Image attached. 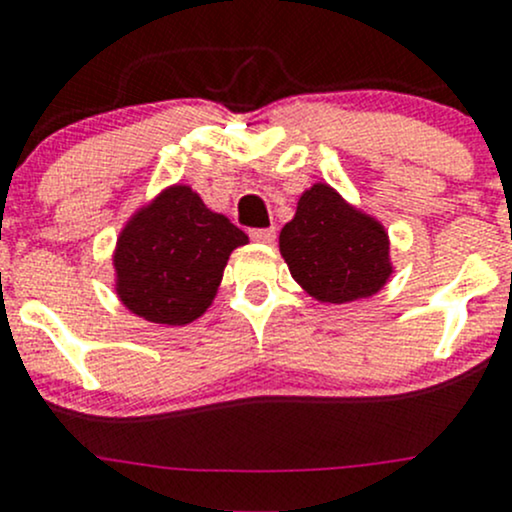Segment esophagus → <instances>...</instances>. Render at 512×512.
<instances>
[{"label":"esophagus","instance_id":"esophagus-1","mask_svg":"<svg viewBox=\"0 0 512 512\" xmlns=\"http://www.w3.org/2000/svg\"><path fill=\"white\" fill-rule=\"evenodd\" d=\"M250 238L255 240V243H274V238H277V230H274V228H255V230H250Z\"/></svg>","mask_w":512,"mask_h":512}]
</instances>
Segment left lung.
<instances>
[{
    "label": "left lung",
    "mask_w": 512,
    "mask_h": 512,
    "mask_svg": "<svg viewBox=\"0 0 512 512\" xmlns=\"http://www.w3.org/2000/svg\"><path fill=\"white\" fill-rule=\"evenodd\" d=\"M279 252L301 289L323 303L367 299L393 272L384 226L323 182L301 194Z\"/></svg>",
    "instance_id": "left-lung-1"
}]
</instances>
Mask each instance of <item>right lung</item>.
Instances as JSON below:
<instances>
[{"instance_id":"add662e5","label":"right lung","mask_w":512,"mask_h":512,"mask_svg":"<svg viewBox=\"0 0 512 512\" xmlns=\"http://www.w3.org/2000/svg\"><path fill=\"white\" fill-rule=\"evenodd\" d=\"M247 235L211 211L187 184H174L138 209L114 250L116 294L136 316L187 325L204 316L235 247Z\"/></svg>"}]
</instances>
